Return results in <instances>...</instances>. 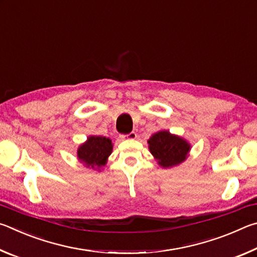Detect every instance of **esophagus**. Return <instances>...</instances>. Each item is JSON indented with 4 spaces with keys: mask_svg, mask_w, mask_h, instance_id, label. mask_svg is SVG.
<instances>
[{
    "mask_svg": "<svg viewBox=\"0 0 257 257\" xmlns=\"http://www.w3.org/2000/svg\"><path fill=\"white\" fill-rule=\"evenodd\" d=\"M121 138L122 139H135V138H137V134L135 132H132L127 135H121Z\"/></svg>",
    "mask_w": 257,
    "mask_h": 257,
    "instance_id": "1",
    "label": "esophagus"
}]
</instances>
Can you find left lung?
Returning a JSON list of instances; mask_svg holds the SVG:
<instances>
[{"label": "left lung", "instance_id": "obj_1", "mask_svg": "<svg viewBox=\"0 0 257 257\" xmlns=\"http://www.w3.org/2000/svg\"><path fill=\"white\" fill-rule=\"evenodd\" d=\"M149 149L154 159L162 168H172L184 162L190 151V144L186 139L172 135L168 130L152 135Z\"/></svg>", "mask_w": 257, "mask_h": 257}]
</instances>
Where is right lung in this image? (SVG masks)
<instances>
[{
    "instance_id": "1",
    "label": "right lung",
    "mask_w": 257,
    "mask_h": 257,
    "mask_svg": "<svg viewBox=\"0 0 257 257\" xmlns=\"http://www.w3.org/2000/svg\"><path fill=\"white\" fill-rule=\"evenodd\" d=\"M113 150L112 141L103 136H89L77 151L78 160L87 168L98 169L106 164Z\"/></svg>"
}]
</instances>
